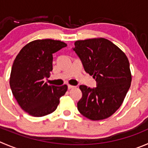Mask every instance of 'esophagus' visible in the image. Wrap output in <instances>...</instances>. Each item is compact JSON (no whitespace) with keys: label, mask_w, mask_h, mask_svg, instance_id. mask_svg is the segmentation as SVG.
<instances>
[{"label":"esophagus","mask_w":148,"mask_h":148,"mask_svg":"<svg viewBox=\"0 0 148 148\" xmlns=\"http://www.w3.org/2000/svg\"><path fill=\"white\" fill-rule=\"evenodd\" d=\"M67 87H68V89H71V88H75V86H74L70 85V84H68V85H67Z\"/></svg>","instance_id":"obj_1"}]
</instances>
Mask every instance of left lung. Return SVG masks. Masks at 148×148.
I'll use <instances>...</instances> for the list:
<instances>
[{
    "instance_id": "left-lung-1",
    "label": "left lung",
    "mask_w": 148,
    "mask_h": 148,
    "mask_svg": "<svg viewBox=\"0 0 148 148\" xmlns=\"http://www.w3.org/2000/svg\"><path fill=\"white\" fill-rule=\"evenodd\" d=\"M73 51L84 70L96 79V88L81 85L80 113L92 121L108 119L123 103L132 82L129 62L126 54L108 39H87L75 42Z\"/></svg>"
}]
</instances>
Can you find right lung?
<instances>
[{"instance_id":"add662e5","label":"right lung","mask_w":148,"mask_h":148,"mask_svg":"<svg viewBox=\"0 0 148 148\" xmlns=\"http://www.w3.org/2000/svg\"><path fill=\"white\" fill-rule=\"evenodd\" d=\"M67 44L52 39L36 40L24 46L14 61L10 75L12 94L23 110L35 117L50 114L57 109L67 86L48 85L53 54Z\"/></svg>"}]
</instances>
